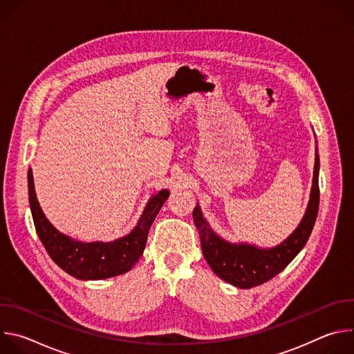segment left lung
<instances>
[{"mask_svg": "<svg viewBox=\"0 0 354 354\" xmlns=\"http://www.w3.org/2000/svg\"><path fill=\"white\" fill-rule=\"evenodd\" d=\"M319 157L315 156L314 180L307 213L298 228L273 249H258L250 245H232L220 239L201 217L198 206L193 210V221L200 235L201 250L213 272L230 284L239 288L261 286L279 274L307 243L314 228L318 206Z\"/></svg>", "mask_w": 354, "mask_h": 354, "instance_id": "obj_1", "label": "left lung"}]
</instances>
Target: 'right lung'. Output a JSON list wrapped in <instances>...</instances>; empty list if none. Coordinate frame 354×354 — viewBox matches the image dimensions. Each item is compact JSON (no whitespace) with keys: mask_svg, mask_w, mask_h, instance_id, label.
Instances as JSON below:
<instances>
[{"mask_svg":"<svg viewBox=\"0 0 354 354\" xmlns=\"http://www.w3.org/2000/svg\"><path fill=\"white\" fill-rule=\"evenodd\" d=\"M28 187L35 228L47 254L64 272L81 280L108 279L129 272L142 255L149 227L169 196L168 190H161L151 197L137 227L127 236L108 243H84L60 234L44 217L35 194L30 169Z\"/></svg>","mask_w":354,"mask_h":354,"instance_id":"1","label":"right lung"}]
</instances>
